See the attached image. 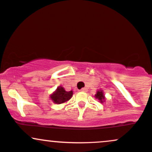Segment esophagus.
Here are the masks:
<instances>
[{"mask_svg": "<svg viewBox=\"0 0 152 152\" xmlns=\"http://www.w3.org/2000/svg\"><path fill=\"white\" fill-rule=\"evenodd\" d=\"M87 88H82L81 89V91H84V92H86V91H87Z\"/></svg>", "mask_w": 152, "mask_h": 152, "instance_id": "1", "label": "esophagus"}]
</instances>
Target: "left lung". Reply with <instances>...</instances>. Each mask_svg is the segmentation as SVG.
I'll use <instances>...</instances> for the list:
<instances>
[{
  "mask_svg": "<svg viewBox=\"0 0 152 152\" xmlns=\"http://www.w3.org/2000/svg\"><path fill=\"white\" fill-rule=\"evenodd\" d=\"M95 98L99 99V102L101 103H103L105 101V96H104V92H103L102 90H99L96 92V94L95 95Z\"/></svg>",
  "mask_w": 152,
  "mask_h": 152,
  "instance_id": "left-lung-1",
  "label": "left lung"
}]
</instances>
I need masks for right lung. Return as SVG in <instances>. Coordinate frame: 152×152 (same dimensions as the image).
<instances>
[{"label":"right lung","instance_id":"right-lung-1","mask_svg":"<svg viewBox=\"0 0 152 152\" xmlns=\"http://www.w3.org/2000/svg\"><path fill=\"white\" fill-rule=\"evenodd\" d=\"M73 96V91H66L63 88L62 86H59L54 91L51 95L50 96V98L51 100L57 104H61L63 103H65L70 99Z\"/></svg>","mask_w":152,"mask_h":152}]
</instances>
